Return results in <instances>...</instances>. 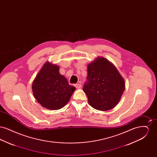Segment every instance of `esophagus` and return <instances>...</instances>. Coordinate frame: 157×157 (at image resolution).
<instances>
[{"label":"esophagus","instance_id":"esophagus-1","mask_svg":"<svg viewBox=\"0 0 157 157\" xmlns=\"http://www.w3.org/2000/svg\"><path fill=\"white\" fill-rule=\"evenodd\" d=\"M74 86H75V88H80L81 87V84H79V83H76V84H75V85H74Z\"/></svg>","mask_w":157,"mask_h":157}]
</instances>
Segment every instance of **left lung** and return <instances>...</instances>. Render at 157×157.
<instances>
[{
    "label": "left lung",
    "instance_id": "1",
    "mask_svg": "<svg viewBox=\"0 0 157 157\" xmlns=\"http://www.w3.org/2000/svg\"><path fill=\"white\" fill-rule=\"evenodd\" d=\"M86 79L83 90L92 108L108 111L118 104L125 90V81L109 61L99 58L90 63Z\"/></svg>",
    "mask_w": 157,
    "mask_h": 157
}]
</instances>
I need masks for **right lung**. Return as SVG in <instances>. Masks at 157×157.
<instances>
[{"mask_svg": "<svg viewBox=\"0 0 157 157\" xmlns=\"http://www.w3.org/2000/svg\"><path fill=\"white\" fill-rule=\"evenodd\" d=\"M59 67L47 62L32 84L33 96L42 106L57 110L67 104L74 92V86L59 72Z\"/></svg>", "mask_w": 157, "mask_h": 157, "instance_id": "right-lung-1", "label": "right lung"}]
</instances>
